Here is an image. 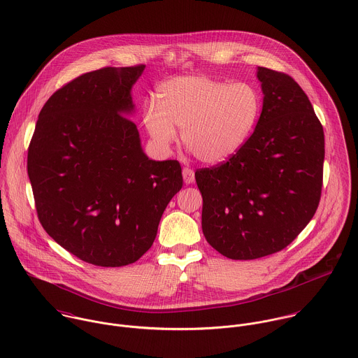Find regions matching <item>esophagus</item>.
<instances>
[{
  "mask_svg": "<svg viewBox=\"0 0 358 358\" xmlns=\"http://www.w3.org/2000/svg\"><path fill=\"white\" fill-rule=\"evenodd\" d=\"M182 177H184V182L185 184H192L195 181V173L189 167H184L182 169Z\"/></svg>",
  "mask_w": 358,
  "mask_h": 358,
  "instance_id": "1",
  "label": "esophagus"
}]
</instances>
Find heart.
<instances>
[{"label": "heart", "instance_id": "b5f03b06", "mask_svg": "<svg viewBox=\"0 0 358 358\" xmlns=\"http://www.w3.org/2000/svg\"><path fill=\"white\" fill-rule=\"evenodd\" d=\"M157 106L143 111L145 127L162 150L177 139L201 162L217 164L233 157L252 135L262 110L259 90L247 82L229 83L205 75L177 76L163 82Z\"/></svg>", "mask_w": 358, "mask_h": 358}]
</instances>
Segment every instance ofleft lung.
I'll use <instances>...</instances> for the list:
<instances>
[{
  "label": "left lung",
  "mask_w": 358,
  "mask_h": 358,
  "mask_svg": "<svg viewBox=\"0 0 358 358\" xmlns=\"http://www.w3.org/2000/svg\"><path fill=\"white\" fill-rule=\"evenodd\" d=\"M257 76L255 131L227 162L195 171L206 241L241 261L286 248L314 217L324 178V128L308 96L287 73L259 66Z\"/></svg>",
  "instance_id": "8db88e82"
}]
</instances>
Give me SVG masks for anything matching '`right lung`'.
Returning <instances> with one entry per match:
<instances>
[{"instance_id":"obj_1","label":"right lung","mask_w":358,"mask_h":358,"mask_svg":"<svg viewBox=\"0 0 358 358\" xmlns=\"http://www.w3.org/2000/svg\"><path fill=\"white\" fill-rule=\"evenodd\" d=\"M145 65L106 66L68 82L43 106L27 149L37 217L76 258L103 268L136 262L182 187L177 160L141 148L131 87Z\"/></svg>"}]
</instances>
